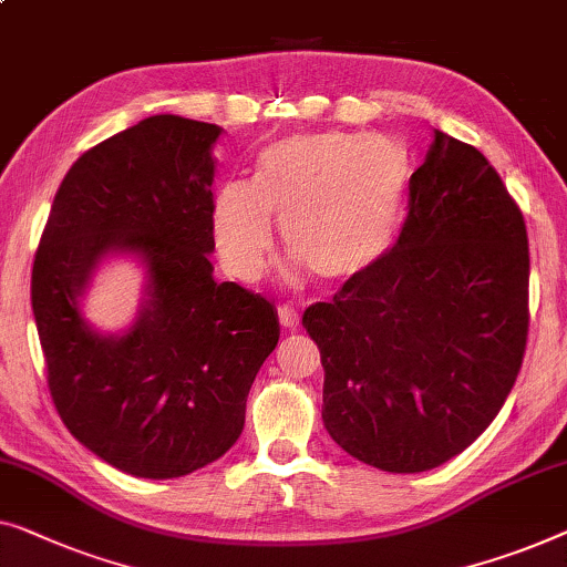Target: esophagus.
I'll use <instances>...</instances> for the list:
<instances>
[{
	"label": "esophagus",
	"mask_w": 567,
	"mask_h": 567,
	"mask_svg": "<svg viewBox=\"0 0 567 567\" xmlns=\"http://www.w3.org/2000/svg\"><path fill=\"white\" fill-rule=\"evenodd\" d=\"M278 322H281V327H286V330H297V327H299V311L291 309V307H281V309H278Z\"/></svg>",
	"instance_id": "1"
}]
</instances>
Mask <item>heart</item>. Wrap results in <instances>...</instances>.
I'll return each mask as SVG.
<instances>
[{"instance_id":"obj_1","label":"heart","mask_w":567,"mask_h":567,"mask_svg":"<svg viewBox=\"0 0 567 567\" xmlns=\"http://www.w3.org/2000/svg\"><path fill=\"white\" fill-rule=\"evenodd\" d=\"M409 163L381 137L315 133L286 137L260 155L252 184L229 182L212 204L219 260L256 281L274 250V219L311 274L350 281L379 264L396 237Z\"/></svg>"}]
</instances>
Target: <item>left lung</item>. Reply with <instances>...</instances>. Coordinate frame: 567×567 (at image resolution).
Masks as SVG:
<instances>
[{
  "label": "left lung",
  "instance_id": "8db88e82",
  "mask_svg": "<svg viewBox=\"0 0 567 567\" xmlns=\"http://www.w3.org/2000/svg\"><path fill=\"white\" fill-rule=\"evenodd\" d=\"M301 322L344 453L389 473L463 453L504 406L529 332L527 225L486 155L434 130L396 245Z\"/></svg>",
  "mask_w": 567,
  "mask_h": 567
}]
</instances>
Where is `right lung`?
Segmentation results:
<instances>
[{
  "mask_svg": "<svg viewBox=\"0 0 567 567\" xmlns=\"http://www.w3.org/2000/svg\"><path fill=\"white\" fill-rule=\"evenodd\" d=\"M219 133L155 114L89 147L55 192L32 264L55 412L81 445L137 478H178L223 457L278 342L274 303L212 278ZM110 249L141 251L148 266V301L122 339H100L78 315Z\"/></svg>",
  "mask_w": 567,
  "mask_h": 567,
  "instance_id": "right-lung-1",
  "label": "right lung"
}]
</instances>
